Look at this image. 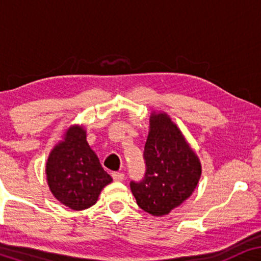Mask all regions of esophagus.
Masks as SVG:
<instances>
[{"instance_id": "obj_1", "label": "esophagus", "mask_w": 261, "mask_h": 261, "mask_svg": "<svg viewBox=\"0 0 261 261\" xmlns=\"http://www.w3.org/2000/svg\"><path fill=\"white\" fill-rule=\"evenodd\" d=\"M112 177L115 181H122L124 179V174L121 172H114L112 173Z\"/></svg>"}]
</instances>
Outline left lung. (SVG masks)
<instances>
[{
    "mask_svg": "<svg viewBox=\"0 0 261 261\" xmlns=\"http://www.w3.org/2000/svg\"><path fill=\"white\" fill-rule=\"evenodd\" d=\"M145 178L130 181L138 205L153 216L167 215L192 195L202 174L198 155L166 113L153 112L145 145Z\"/></svg>",
    "mask_w": 261,
    "mask_h": 261,
    "instance_id": "8db88e82",
    "label": "left lung"
}]
</instances>
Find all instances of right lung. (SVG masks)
<instances>
[{"instance_id":"add662e5","label":"right lung","mask_w":261,"mask_h":261,"mask_svg":"<svg viewBox=\"0 0 261 261\" xmlns=\"http://www.w3.org/2000/svg\"><path fill=\"white\" fill-rule=\"evenodd\" d=\"M46 180L52 195L72 210H84L97 202L113 178L103 170L87 141L82 124H71L46 162Z\"/></svg>"}]
</instances>
